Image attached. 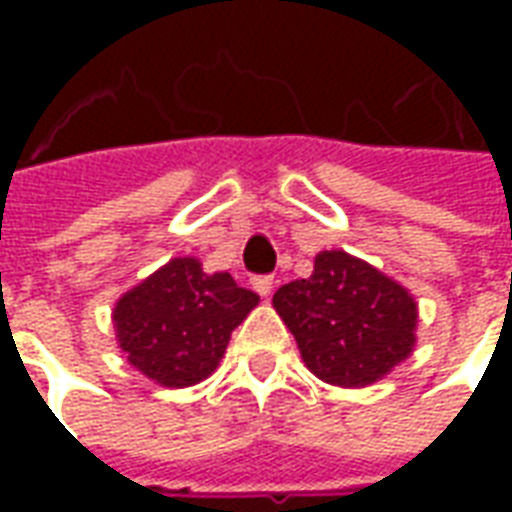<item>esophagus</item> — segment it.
Returning <instances> with one entry per match:
<instances>
[{"label": "esophagus", "instance_id": "esophagus-1", "mask_svg": "<svg viewBox=\"0 0 512 512\" xmlns=\"http://www.w3.org/2000/svg\"><path fill=\"white\" fill-rule=\"evenodd\" d=\"M252 288H255L260 296H271V288H274V277H255V279H252Z\"/></svg>", "mask_w": 512, "mask_h": 512}]
</instances>
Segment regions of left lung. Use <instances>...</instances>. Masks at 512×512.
Here are the masks:
<instances>
[{
	"label": "left lung",
	"mask_w": 512,
	"mask_h": 512,
	"mask_svg": "<svg viewBox=\"0 0 512 512\" xmlns=\"http://www.w3.org/2000/svg\"><path fill=\"white\" fill-rule=\"evenodd\" d=\"M271 304L326 384H376L417 345L419 310L408 288L343 249L318 252L310 277L282 285Z\"/></svg>",
	"instance_id": "1"
}]
</instances>
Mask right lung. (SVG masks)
Here are the masks:
<instances>
[{
    "label": "right lung",
    "instance_id": "right-lung-1",
    "mask_svg": "<svg viewBox=\"0 0 512 512\" xmlns=\"http://www.w3.org/2000/svg\"><path fill=\"white\" fill-rule=\"evenodd\" d=\"M257 301L227 271L205 274L197 257H172L117 299V348L128 365L167 389L200 384Z\"/></svg>",
    "mask_w": 512,
    "mask_h": 512
}]
</instances>
